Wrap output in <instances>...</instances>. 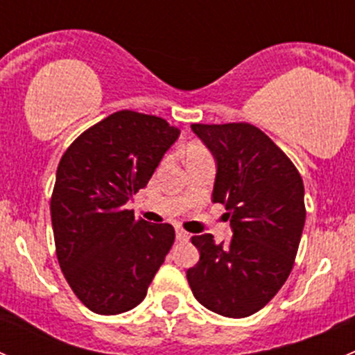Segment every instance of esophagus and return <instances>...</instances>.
<instances>
[{
  "label": "esophagus",
  "mask_w": 355,
  "mask_h": 355,
  "mask_svg": "<svg viewBox=\"0 0 355 355\" xmlns=\"http://www.w3.org/2000/svg\"><path fill=\"white\" fill-rule=\"evenodd\" d=\"M189 239H191V234H187V232L182 230V228H177V241L187 242Z\"/></svg>",
  "instance_id": "34e87169"
}]
</instances>
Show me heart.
Listing matches in <instances>:
<instances>
[{"instance_id": "b5f03b06", "label": "heart", "mask_w": 355, "mask_h": 355, "mask_svg": "<svg viewBox=\"0 0 355 355\" xmlns=\"http://www.w3.org/2000/svg\"><path fill=\"white\" fill-rule=\"evenodd\" d=\"M185 155H187V159H189V157L206 155V151H204V149L200 148V146H189L187 151H185Z\"/></svg>"}]
</instances>
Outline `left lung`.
I'll list each match as a JSON object with an SVG mask.
<instances>
[{"mask_svg": "<svg viewBox=\"0 0 355 355\" xmlns=\"http://www.w3.org/2000/svg\"><path fill=\"white\" fill-rule=\"evenodd\" d=\"M216 163L213 202L227 207L228 242L194 235L198 264L187 270L196 299L227 318L263 309L292 271L302 237L304 184L287 155L249 123L191 125Z\"/></svg>", "mask_w": 355, "mask_h": 355, "instance_id": "8db88e82", "label": "left lung"}]
</instances>
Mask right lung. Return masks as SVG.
Instances as JSON below:
<instances>
[{
    "instance_id": "obj_1",
    "label": "right lung",
    "mask_w": 355,
    "mask_h": 355,
    "mask_svg": "<svg viewBox=\"0 0 355 355\" xmlns=\"http://www.w3.org/2000/svg\"><path fill=\"white\" fill-rule=\"evenodd\" d=\"M180 135L163 118L116 111L85 130L56 170L51 221L68 285L92 313L120 314L144 300L175 241L171 225L125 209Z\"/></svg>"
}]
</instances>
